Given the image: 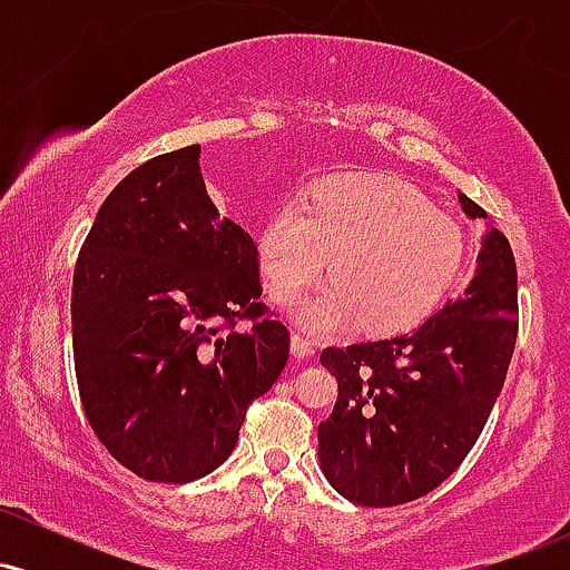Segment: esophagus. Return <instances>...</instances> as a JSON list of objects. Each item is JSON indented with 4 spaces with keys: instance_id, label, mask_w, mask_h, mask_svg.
I'll list each match as a JSON object with an SVG mask.
<instances>
[{
    "instance_id": "esophagus-1",
    "label": "esophagus",
    "mask_w": 570,
    "mask_h": 570,
    "mask_svg": "<svg viewBox=\"0 0 570 570\" xmlns=\"http://www.w3.org/2000/svg\"><path fill=\"white\" fill-rule=\"evenodd\" d=\"M292 353L297 358H311L313 353H316V345H313V340L303 335V332H294V335H292Z\"/></svg>"
}]
</instances>
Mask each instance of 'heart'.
Wrapping results in <instances>:
<instances>
[{
	"label": "heart",
	"instance_id": "b5f03b06",
	"mask_svg": "<svg viewBox=\"0 0 570 570\" xmlns=\"http://www.w3.org/2000/svg\"><path fill=\"white\" fill-rule=\"evenodd\" d=\"M267 289L286 299L330 263V284L289 303L313 332L362 324L410 330L440 307L461 276L466 240L426 195L389 174H337L313 185L303 208L278 206L257 235Z\"/></svg>",
	"mask_w": 570,
	"mask_h": 570
}]
</instances>
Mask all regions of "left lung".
Instances as JSON below:
<instances>
[{
    "label": "left lung",
    "instance_id": "1",
    "mask_svg": "<svg viewBox=\"0 0 570 570\" xmlns=\"http://www.w3.org/2000/svg\"><path fill=\"white\" fill-rule=\"evenodd\" d=\"M466 217H485L458 195ZM517 343V267L507 235L490 227L472 284L417 330L324 348L337 402L318 423V461L340 495L362 507L421 499L480 440Z\"/></svg>",
    "mask_w": 570,
    "mask_h": 570
}]
</instances>
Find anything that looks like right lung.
<instances>
[{"label": "right lung", "instance_id": "obj_1", "mask_svg": "<svg viewBox=\"0 0 570 570\" xmlns=\"http://www.w3.org/2000/svg\"><path fill=\"white\" fill-rule=\"evenodd\" d=\"M200 147L158 155L98 208L71 284L82 410L115 461L193 482L233 453L246 410L286 367L289 332L259 303L257 246L219 217ZM240 317L253 322L235 331Z\"/></svg>", "mask_w": 570, "mask_h": 570}]
</instances>
